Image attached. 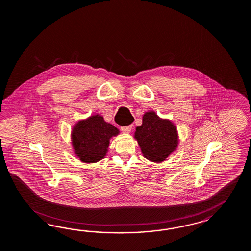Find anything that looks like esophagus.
Returning <instances> with one entry per match:
<instances>
[{
	"instance_id": "obj_1",
	"label": "esophagus",
	"mask_w": 251,
	"mask_h": 251,
	"mask_svg": "<svg viewBox=\"0 0 251 251\" xmlns=\"http://www.w3.org/2000/svg\"><path fill=\"white\" fill-rule=\"evenodd\" d=\"M132 127H133L132 125H131V126H122V127H121V131H122L124 133H131Z\"/></svg>"
}]
</instances>
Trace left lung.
Returning <instances> with one entry per match:
<instances>
[{
  "mask_svg": "<svg viewBox=\"0 0 251 251\" xmlns=\"http://www.w3.org/2000/svg\"><path fill=\"white\" fill-rule=\"evenodd\" d=\"M134 138L144 157L153 162L165 160L178 144L174 124L169 119L159 118L154 111L144 114L142 126L135 129Z\"/></svg>",
  "mask_w": 251,
  "mask_h": 251,
  "instance_id": "8db88e82",
  "label": "left lung"
}]
</instances>
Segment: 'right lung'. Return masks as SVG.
I'll return each mask as SVG.
<instances>
[{"mask_svg": "<svg viewBox=\"0 0 251 251\" xmlns=\"http://www.w3.org/2000/svg\"><path fill=\"white\" fill-rule=\"evenodd\" d=\"M119 133L118 128L107 123L100 115L80 120L72 131L75 153L82 162L94 163L107 154L109 141Z\"/></svg>", "mask_w": 251, "mask_h": 251, "instance_id": "right-lung-1", "label": "right lung"}]
</instances>
